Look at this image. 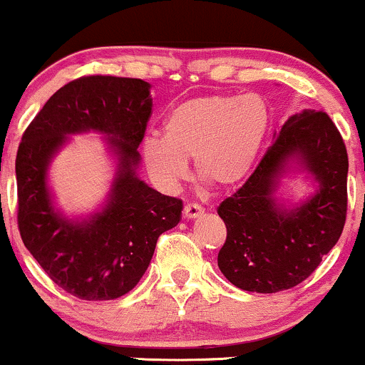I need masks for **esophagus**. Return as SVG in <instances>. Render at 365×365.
<instances>
[{"mask_svg":"<svg viewBox=\"0 0 365 365\" xmlns=\"http://www.w3.org/2000/svg\"><path fill=\"white\" fill-rule=\"evenodd\" d=\"M204 215V209L199 206V204H187L185 209H183V216L187 220H195V217L202 216Z\"/></svg>","mask_w":365,"mask_h":365,"instance_id":"34e87169","label":"esophagus"}]
</instances>
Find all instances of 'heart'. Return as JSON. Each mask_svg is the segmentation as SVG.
<instances>
[{"instance_id": "obj_1", "label": "heart", "mask_w": 365, "mask_h": 365, "mask_svg": "<svg viewBox=\"0 0 365 365\" xmlns=\"http://www.w3.org/2000/svg\"><path fill=\"white\" fill-rule=\"evenodd\" d=\"M271 116L255 94H209L187 99L163 120V137L150 133L140 142L145 170L163 190H175L188 173L212 185L240 183L261 153Z\"/></svg>"}]
</instances>
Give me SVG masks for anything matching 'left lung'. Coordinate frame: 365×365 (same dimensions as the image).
<instances>
[{
	"label": "left lung",
	"instance_id": "left-lung-1",
	"mask_svg": "<svg viewBox=\"0 0 365 365\" xmlns=\"http://www.w3.org/2000/svg\"><path fill=\"white\" fill-rule=\"evenodd\" d=\"M273 139L244 187L217 207L226 225L217 266L245 292L276 293L302 283L345 226L349 156L329 116L316 110L297 113ZM288 173H304L314 185L290 207L275 197Z\"/></svg>",
	"mask_w": 365,
	"mask_h": 365
}]
</instances>
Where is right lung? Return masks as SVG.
<instances>
[{
    "label": "right lung",
    "instance_id": "1",
    "mask_svg": "<svg viewBox=\"0 0 365 365\" xmlns=\"http://www.w3.org/2000/svg\"><path fill=\"white\" fill-rule=\"evenodd\" d=\"M153 110L150 83L92 75L56 91L25 130L15 161L24 245L58 287L82 300H113L140 282L161 233L182 220L183 204L139 177ZM99 133L115 159L99 210L68 217L56 206L48 168L72 135Z\"/></svg>",
    "mask_w": 365,
    "mask_h": 365
}]
</instances>
